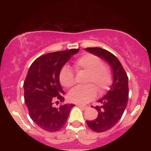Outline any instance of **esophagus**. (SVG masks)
I'll return each instance as SVG.
<instances>
[{
  "label": "esophagus",
  "instance_id": "34e87169",
  "mask_svg": "<svg viewBox=\"0 0 151 151\" xmlns=\"http://www.w3.org/2000/svg\"><path fill=\"white\" fill-rule=\"evenodd\" d=\"M77 106H79V108H82L83 109H87L89 108V106H83V105H81V104H77Z\"/></svg>",
  "mask_w": 151,
  "mask_h": 151
}]
</instances>
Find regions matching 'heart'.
Listing matches in <instances>:
<instances>
[{
  "label": "heart",
  "instance_id": "obj_1",
  "mask_svg": "<svg viewBox=\"0 0 151 151\" xmlns=\"http://www.w3.org/2000/svg\"><path fill=\"white\" fill-rule=\"evenodd\" d=\"M74 67L77 72H87L86 84H94L100 93L105 91L111 84V73L109 67L103 65L101 59L96 55L91 54L83 55L74 62ZM60 81L65 87H71L74 84V73L69 66L62 67L60 73ZM96 95V87L91 84L84 87H74L69 92L68 99L73 103L84 104L92 100Z\"/></svg>",
  "mask_w": 151,
  "mask_h": 151
}]
</instances>
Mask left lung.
<instances>
[{
  "mask_svg": "<svg viewBox=\"0 0 151 151\" xmlns=\"http://www.w3.org/2000/svg\"><path fill=\"white\" fill-rule=\"evenodd\" d=\"M85 50L106 62L113 75V82L108 92L98 100L99 105L94 107L98 116L94 120L86 121L91 130L104 132L119 122L125 111L129 99V79L121 62L110 52L100 47H87Z\"/></svg>",
  "mask_w": 151,
  "mask_h": 151,
  "instance_id": "left-lung-1",
  "label": "left lung"
}]
</instances>
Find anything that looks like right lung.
Masks as SVG:
<instances>
[{"mask_svg":"<svg viewBox=\"0 0 151 151\" xmlns=\"http://www.w3.org/2000/svg\"><path fill=\"white\" fill-rule=\"evenodd\" d=\"M79 50L72 49L42 55L32 62L27 72L23 84L25 103L31 119L48 132L61 129L75 106L67 104L58 108L54 103L56 100H65V91L60 81V71Z\"/></svg>","mask_w":151,"mask_h":151,"instance_id":"1","label":"right lung"}]
</instances>
